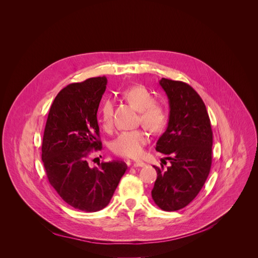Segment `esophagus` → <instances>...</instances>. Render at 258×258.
<instances>
[{"mask_svg":"<svg viewBox=\"0 0 258 258\" xmlns=\"http://www.w3.org/2000/svg\"><path fill=\"white\" fill-rule=\"evenodd\" d=\"M145 165H146V163L143 162V161H136V162L134 163V167H143V166H145Z\"/></svg>","mask_w":258,"mask_h":258,"instance_id":"obj_1","label":"esophagus"}]
</instances>
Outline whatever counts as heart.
I'll list each match as a JSON object with an SVG mask.
<instances>
[{
  "label": "heart",
  "instance_id": "1",
  "mask_svg": "<svg viewBox=\"0 0 258 258\" xmlns=\"http://www.w3.org/2000/svg\"><path fill=\"white\" fill-rule=\"evenodd\" d=\"M122 97L139 111V121L152 133L161 132L168 120L166 110L158 103L153 102L151 93L143 86H134L122 92ZM113 105L109 100L103 101L99 109V121L105 131L112 127ZM147 133L134 130L121 133L112 143L113 153L121 157L139 158L143 153V147L148 143Z\"/></svg>",
  "mask_w": 258,
  "mask_h": 258
}]
</instances>
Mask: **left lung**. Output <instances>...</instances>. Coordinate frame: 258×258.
<instances>
[{
  "label": "left lung",
  "instance_id": "1",
  "mask_svg": "<svg viewBox=\"0 0 258 258\" xmlns=\"http://www.w3.org/2000/svg\"><path fill=\"white\" fill-rule=\"evenodd\" d=\"M169 102L166 131L156 151L169 160L166 170L154 166L157 178L152 190L155 204L164 211L186 207L198 195L212 162V130L205 104L188 84L161 79Z\"/></svg>",
  "mask_w": 258,
  "mask_h": 258
}]
</instances>
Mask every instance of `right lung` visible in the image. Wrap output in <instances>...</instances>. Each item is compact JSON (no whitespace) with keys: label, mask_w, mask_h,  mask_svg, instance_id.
<instances>
[{"label":"right lung","mask_w":258,"mask_h":258,"mask_svg":"<svg viewBox=\"0 0 258 258\" xmlns=\"http://www.w3.org/2000/svg\"><path fill=\"white\" fill-rule=\"evenodd\" d=\"M106 85L107 79L99 77L62 89L50 108L42 144L51 186L67 204L86 212L109 204L127 168L118 160L89 166V155L102 150L97 112Z\"/></svg>","instance_id":"1"}]
</instances>
